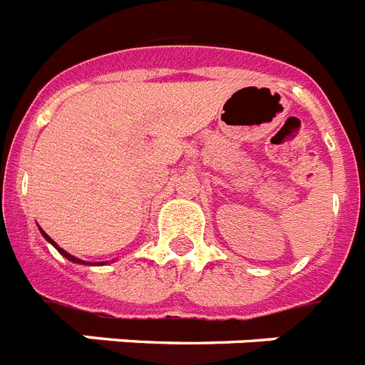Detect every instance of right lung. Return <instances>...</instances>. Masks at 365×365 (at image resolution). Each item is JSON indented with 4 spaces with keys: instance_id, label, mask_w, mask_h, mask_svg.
<instances>
[{
    "instance_id": "add662e5",
    "label": "right lung",
    "mask_w": 365,
    "mask_h": 365,
    "mask_svg": "<svg viewBox=\"0 0 365 365\" xmlns=\"http://www.w3.org/2000/svg\"><path fill=\"white\" fill-rule=\"evenodd\" d=\"M41 232H42V235H44L46 240L50 241V243H51V245H53L55 249H57V250H59V252H61V254H63L64 258H68V259H70V262H76V263H83V265H85V262H83V259H78V258H76V256H70V254H68V252H64V250H63V249H61V247H57V243H55V241H53V240H51L50 235L46 234L44 230H41ZM102 263H103V262H102ZM87 265H88V263H87Z\"/></svg>"
}]
</instances>
